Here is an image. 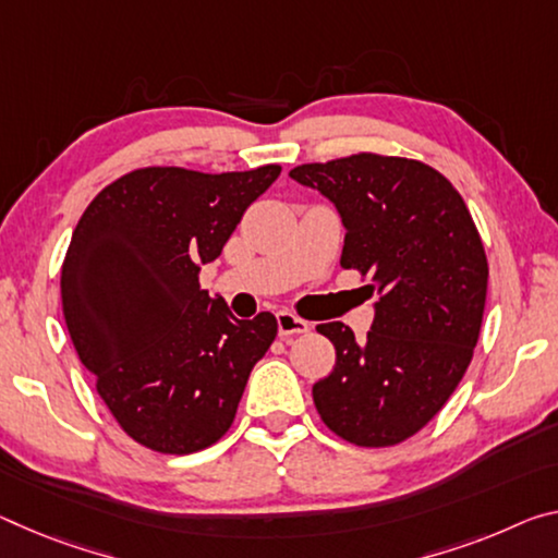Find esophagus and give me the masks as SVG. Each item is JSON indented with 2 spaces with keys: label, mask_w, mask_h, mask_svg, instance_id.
<instances>
[{
  "label": "esophagus",
  "mask_w": 558,
  "mask_h": 558,
  "mask_svg": "<svg viewBox=\"0 0 558 558\" xmlns=\"http://www.w3.org/2000/svg\"><path fill=\"white\" fill-rule=\"evenodd\" d=\"M311 330V323L303 320V317H298L288 311H280L278 313V332L282 338H290V335H303Z\"/></svg>",
  "instance_id": "obj_1"
}]
</instances>
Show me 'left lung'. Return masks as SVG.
Masks as SVG:
<instances>
[{"label":"left lung","mask_w":558,"mask_h":558,"mask_svg":"<svg viewBox=\"0 0 558 558\" xmlns=\"http://www.w3.org/2000/svg\"><path fill=\"white\" fill-rule=\"evenodd\" d=\"M290 179L317 189L344 226L340 265L377 295L365 340L317 325L335 369L313 385L327 429L357 447L410 439L445 407L470 367L489 265L464 198L414 158L352 154L303 163Z\"/></svg>","instance_id":"left-lung-1"}]
</instances>
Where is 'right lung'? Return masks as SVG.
<instances>
[{"instance_id": "obj_1", "label": "right lung", "mask_w": 558, "mask_h": 558, "mask_svg": "<svg viewBox=\"0 0 558 558\" xmlns=\"http://www.w3.org/2000/svg\"><path fill=\"white\" fill-rule=\"evenodd\" d=\"M278 175V163L136 168L78 218L61 265L69 335L119 427L154 452L216 445L276 340V317L238 320L223 298L201 290L198 272Z\"/></svg>"}]
</instances>
